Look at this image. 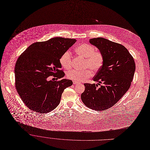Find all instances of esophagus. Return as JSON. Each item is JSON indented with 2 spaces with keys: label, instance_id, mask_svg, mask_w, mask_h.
Wrapping results in <instances>:
<instances>
[{
  "label": "esophagus",
  "instance_id": "obj_1",
  "mask_svg": "<svg viewBox=\"0 0 150 150\" xmlns=\"http://www.w3.org/2000/svg\"><path fill=\"white\" fill-rule=\"evenodd\" d=\"M73 84H79V83H78V82H77V81H73Z\"/></svg>",
  "mask_w": 150,
  "mask_h": 150
}]
</instances>
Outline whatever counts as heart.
Listing matches in <instances>:
<instances>
[{
	"mask_svg": "<svg viewBox=\"0 0 150 150\" xmlns=\"http://www.w3.org/2000/svg\"><path fill=\"white\" fill-rule=\"evenodd\" d=\"M75 52L79 56L84 58V67L91 68L94 72L98 71L103 63V56L99 51H95V48L88 44H81L74 49ZM59 63L65 69H69L71 64V53L67 51L59 58ZM92 74L90 69L79 70H70L67 73L68 79L75 81H82L91 77Z\"/></svg>",
	"mask_w": 150,
	"mask_h": 150,
	"instance_id": "1",
	"label": "heart"
}]
</instances>
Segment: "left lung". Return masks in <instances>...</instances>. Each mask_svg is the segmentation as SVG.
I'll list each match as a JSON object with an SVG mask.
<instances>
[{
    "label": "left lung",
    "mask_w": 150,
    "mask_h": 150,
    "mask_svg": "<svg viewBox=\"0 0 150 150\" xmlns=\"http://www.w3.org/2000/svg\"><path fill=\"white\" fill-rule=\"evenodd\" d=\"M89 42L102 54L103 63L93 78L98 83H84L81 99L90 109L102 111L113 106L128 91L135 64L128 50L120 44L102 37L89 40Z\"/></svg>",
    "instance_id": "obj_1"
}]
</instances>
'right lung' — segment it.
Instances as JSON below:
<instances>
[{"instance_id":"1","label":"right lung","mask_w":150,"mask_h":150,"mask_svg":"<svg viewBox=\"0 0 150 150\" xmlns=\"http://www.w3.org/2000/svg\"><path fill=\"white\" fill-rule=\"evenodd\" d=\"M76 41L55 37L35 42L19 57L15 68V87L29 109L41 114L54 110L60 102L64 90L73 84L71 80H49L48 77L58 80L64 76L59 58Z\"/></svg>"}]
</instances>
